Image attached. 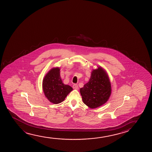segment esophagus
<instances>
[{
    "mask_svg": "<svg viewBox=\"0 0 152 152\" xmlns=\"http://www.w3.org/2000/svg\"><path fill=\"white\" fill-rule=\"evenodd\" d=\"M73 89H74L78 90V86L77 85V84H74L73 86Z\"/></svg>",
    "mask_w": 152,
    "mask_h": 152,
    "instance_id": "esophagus-1",
    "label": "esophagus"
}]
</instances>
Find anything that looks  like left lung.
I'll return each mask as SVG.
<instances>
[{
  "label": "left lung",
  "mask_w": 152,
  "mask_h": 152,
  "mask_svg": "<svg viewBox=\"0 0 152 152\" xmlns=\"http://www.w3.org/2000/svg\"><path fill=\"white\" fill-rule=\"evenodd\" d=\"M111 91L108 75L100 66L92 71L89 81L80 89L83 103L91 108L105 104L109 99Z\"/></svg>",
  "instance_id": "1"
}]
</instances>
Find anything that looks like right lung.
<instances>
[{"instance_id":"1","label":"right lung","mask_w":152,"mask_h":152,"mask_svg":"<svg viewBox=\"0 0 152 152\" xmlns=\"http://www.w3.org/2000/svg\"><path fill=\"white\" fill-rule=\"evenodd\" d=\"M59 67L51 69L45 75L42 81L45 96L53 104L63 102L69 93L73 90L70 86L63 83Z\"/></svg>"}]
</instances>
